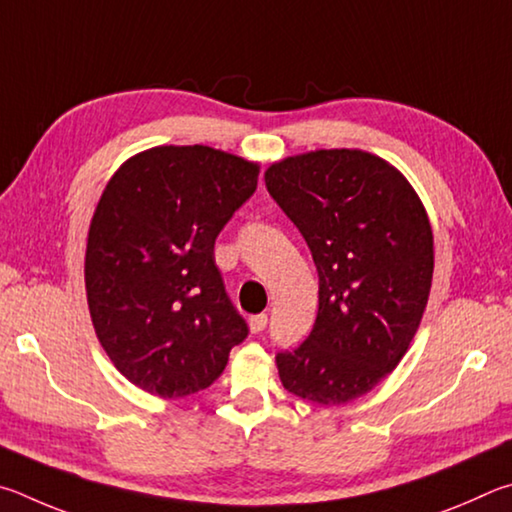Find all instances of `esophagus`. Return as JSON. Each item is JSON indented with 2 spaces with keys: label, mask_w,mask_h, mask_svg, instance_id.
Masks as SVG:
<instances>
[{
  "label": "esophagus",
  "mask_w": 512,
  "mask_h": 512,
  "mask_svg": "<svg viewBox=\"0 0 512 512\" xmlns=\"http://www.w3.org/2000/svg\"><path fill=\"white\" fill-rule=\"evenodd\" d=\"M249 328H251V333H263V330L267 328V315L263 312V315H254L249 319Z\"/></svg>",
  "instance_id": "esophagus-1"
}]
</instances>
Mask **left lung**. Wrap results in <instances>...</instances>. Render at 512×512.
<instances>
[{"label":"left lung","instance_id":"obj_1","mask_svg":"<svg viewBox=\"0 0 512 512\" xmlns=\"http://www.w3.org/2000/svg\"><path fill=\"white\" fill-rule=\"evenodd\" d=\"M265 186L306 238L319 310L306 342L276 353L283 387L317 405L364 396L414 339L434 238L409 182L362 150H317L267 168Z\"/></svg>","mask_w":512,"mask_h":512}]
</instances>
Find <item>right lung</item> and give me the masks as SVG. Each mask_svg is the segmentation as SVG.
<instances>
[{
	"label": "right lung",
	"instance_id": "obj_1",
	"mask_svg": "<svg viewBox=\"0 0 512 512\" xmlns=\"http://www.w3.org/2000/svg\"><path fill=\"white\" fill-rule=\"evenodd\" d=\"M256 184L245 159L161 146L105 186L87 238V303L105 353L143 391L184 398L211 387L247 339L213 247Z\"/></svg>",
	"mask_w": 512,
	"mask_h": 512
}]
</instances>
